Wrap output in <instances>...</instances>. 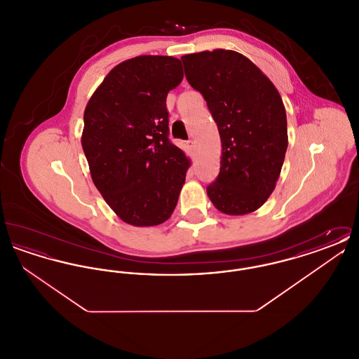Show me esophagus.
Masks as SVG:
<instances>
[{
  "mask_svg": "<svg viewBox=\"0 0 359 359\" xmlns=\"http://www.w3.org/2000/svg\"><path fill=\"white\" fill-rule=\"evenodd\" d=\"M187 147L189 149H194V148H195V141H194V140H189V141H187Z\"/></svg>",
  "mask_w": 359,
  "mask_h": 359,
  "instance_id": "34e87169",
  "label": "esophagus"
}]
</instances>
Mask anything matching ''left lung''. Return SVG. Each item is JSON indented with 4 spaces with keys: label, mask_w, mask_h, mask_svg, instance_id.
I'll return each mask as SVG.
<instances>
[{
    "label": "left lung",
    "mask_w": 359,
    "mask_h": 359,
    "mask_svg": "<svg viewBox=\"0 0 359 359\" xmlns=\"http://www.w3.org/2000/svg\"><path fill=\"white\" fill-rule=\"evenodd\" d=\"M182 62L188 83L205 97L222 144L219 175L207 195L223 214H250L273 192L288 148L281 95L238 52L188 53Z\"/></svg>",
    "instance_id": "8db88e82"
}]
</instances>
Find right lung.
<instances>
[{
  "label": "right lung",
  "instance_id": "add662e5",
  "mask_svg": "<svg viewBox=\"0 0 359 359\" xmlns=\"http://www.w3.org/2000/svg\"><path fill=\"white\" fill-rule=\"evenodd\" d=\"M183 81L179 59L141 55L121 62L86 104L82 148L93 183L128 224L170 219L191 160L168 140V93Z\"/></svg>",
  "mask_w": 359,
  "mask_h": 359
}]
</instances>
